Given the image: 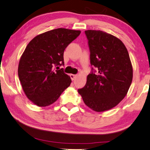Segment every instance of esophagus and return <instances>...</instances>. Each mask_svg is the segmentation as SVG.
I'll return each instance as SVG.
<instances>
[{
	"mask_svg": "<svg viewBox=\"0 0 150 150\" xmlns=\"http://www.w3.org/2000/svg\"><path fill=\"white\" fill-rule=\"evenodd\" d=\"M70 76L71 78V79H72V80H74L75 78L77 77V76L75 75V74H71L70 75Z\"/></svg>",
	"mask_w": 150,
	"mask_h": 150,
	"instance_id": "esophagus-1",
	"label": "esophagus"
}]
</instances>
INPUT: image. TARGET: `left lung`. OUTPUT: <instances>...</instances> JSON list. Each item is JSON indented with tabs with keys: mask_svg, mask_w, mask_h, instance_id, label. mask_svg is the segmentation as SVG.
<instances>
[{
	"mask_svg": "<svg viewBox=\"0 0 150 150\" xmlns=\"http://www.w3.org/2000/svg\"><path fill=\"white\" fill-rule=\"evenodd\" d=\"M85 34L90 63L97 70L87 76L86 84L78 92L85 104L97 112L113 108L126 96L133 78V68L126 46L118 38L102 30Z\"/></svg>",
	"mask_w": 150,
	"mask_h": 150,
	"instance_id": "obj_1",
	"label": "left lung"
}]
</instances>
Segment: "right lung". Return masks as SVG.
I'll use <instances>...</instances> for the list:
<instances>
[{"mask_svg": "<svg viewBox=\"0 0 150 150\" xmlns=\"http://www.w3.org/2000/svg\"><path fill=\"white\" fill-rule=\"evenodd\" d=\"M81 33L67 28H56L38 34L30 41L20 58L18 74L23 91L39 107L55 102L69 87L72 80L62 68L64 52Z\"/></svg>", "mask_w": 150, "mask_h": 150, "instance_id": "right-lung-1", "label": "right lung"}]
</instances>
